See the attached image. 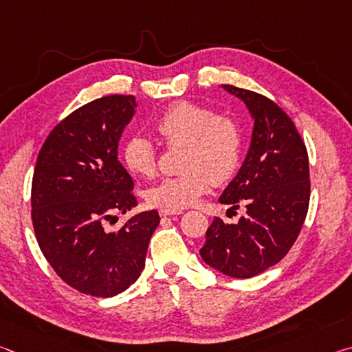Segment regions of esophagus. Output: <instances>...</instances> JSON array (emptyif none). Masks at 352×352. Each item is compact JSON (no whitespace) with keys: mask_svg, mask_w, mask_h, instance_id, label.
Instances as JSON below:
<instances>
[{"mask_svg":"<svg viewBox=\"0 0 352 352\" xmlns=\"http://www.w3.org/2000/svg\"><path fill=\"white\" fill-rule=\"evenodd\" d=\"M178 214H183V212H182V211L164 210V208H162V210H160V216H162V217H166V216H178Z\"/></svg>","mask_w":352,"mask_h":352,"instance_id":"esophagus-1","label":"esophagus"}]
</instances>
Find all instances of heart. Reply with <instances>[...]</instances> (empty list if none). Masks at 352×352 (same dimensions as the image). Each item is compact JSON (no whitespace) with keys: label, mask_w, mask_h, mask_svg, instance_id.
Masks as SVG:
<instances>
[{"label":"heart","mask_w":352,"mask_h":352,"mask_svg":"<svg viewBox=\"0 0 352 352\" xmlns=\"http://www.w3.org/2000/svg\"><path fill=\"white\" fill-rule=\"evenodd\" d=\"M153 130L169 147H183L180 175L168 177L147 189L151 205L180 211L197 204L211 184H222L236 175L242 160L243 130L231 115H217L211 107L178 100L166 109ZM126 168L138 177L157 172L158 153L142 135L129 138L122 151Z\"/></svg>","instance_id":"1"}]
</instances>
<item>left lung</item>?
Returning <instances> with one entry per match:
<instances>
[{
	"mask_svg": "<svg viewBox=\"0 0 352 352\" xmlns=\"http://www.w3.org/2000/svg\"><path fill=\"white\" fill-rule=\"evenodd\" d=\"M222 88L247 105L254 121L245 162L219 199L231 210L243 205L245 214L237 223L214 219L200 256L226 276L252 278L278 264L300 234L311 197L309 157L281 107L259 93Z\"/></svg>",
	"mask_w": 352,
	"mask_h": 352,
	"instance_id": "left-lung-1",
	"label": "left lung"
}]
</instances>
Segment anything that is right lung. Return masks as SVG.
<instances>
[{
	"label": "right lung",
	"instance_id": "add662e5",
	"mask_svg": "<svg viewBox=\"0 0 352 352\" xmlns=\"http://www.w3.org/2000/svg\"><path fill=\"white\" fill-rule=\"evenodd\" d=\"M135 96L111 94L74 110L41 146L32 177V225L41 253L71 287L115 296L144 269L158 211L130 217L118 231L104 220L138 205L118 142L135 115Z\"/></svg>",
	"mask_w": 352,
	"mask_h": 352
}]
</instances>
